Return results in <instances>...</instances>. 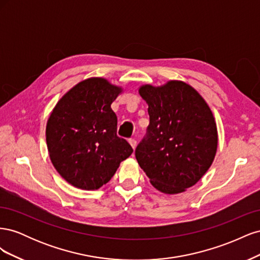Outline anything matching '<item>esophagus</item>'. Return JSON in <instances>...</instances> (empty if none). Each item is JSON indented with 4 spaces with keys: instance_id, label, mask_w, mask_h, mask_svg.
Wrapping results in <instances>:
<instances>
[{
    "instance_id": "34e87169",
    "label": "esophagus",
    "mask_w": 260,
    "mask_h": 260,
    "mask_svg": "<svg viewBox=\"0 0 260 260\" xmlns=\"http://www.w3.org/2000/svg\"><path fill=\"white\" fill-rule=\"evenodd\" d=\"M129 143H130V145H131V147L135 149L136 147H137V141L135 140V139H130L129 140Z\"/></svg>"
}]
</instances>
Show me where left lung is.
I'll list each match as a JSON object with an SVG mask.
<instances>
[{"label": "left lung", "instance_id": "1", "mask_svg": "<svg viewBox=\"0 0 260 260\" xmlns=\"http://www.w3.org/2000/svg\"><path fill=\"white\" fill-rule=\"evenodd\" d=\"M139 94L149 115L147 137L136 149L140 167L159 192H185L215 159L218 131L211 109L192 85L180 80L142 84Z\"/></svg>", "mask_w": 260, "mask_h": 260}]
</instances>
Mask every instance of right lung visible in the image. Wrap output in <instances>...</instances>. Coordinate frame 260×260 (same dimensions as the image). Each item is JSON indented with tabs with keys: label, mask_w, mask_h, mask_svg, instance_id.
<instances>
[{
	"label": "right lung",
	"mask_w": 260,
	"mask_h": 260,
	"mask_svg": "<svg viewBox=\"0 0 260 260\" xmlns=\"http://www.w3.org/2000/svg\"><path fill=\"white\" fill-rule=\"evenodd\" d=\"M123 88L91 77L60 98L46 122L45 136L54 168L69 184L94 191L113 178L133 149L117 136L111 107Z\"/></svg>",
	"instance_id": "add662e5"
}]
</instances>
